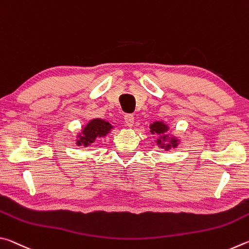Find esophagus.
<instances>
[{
	"label": "esophagus",
	"mask_w": 249,
	"mask_h": 249,
	"mask_svg": "<svg viewBox=\"0 0 249 249\" xmlns=\"http://www.w3.org/2000/svg\"><path fill=\"white\" fill-rule=\"evenodd\" d=\"M124 121H125L126 126H128V127H132V126L134 125V115H132V114H125Z\"/></svg>",
	"instance_id": "obj_1"
}]
</instances>
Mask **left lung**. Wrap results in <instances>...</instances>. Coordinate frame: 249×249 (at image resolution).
Wrapping results in <instances>:
<instances>
[{
  "instance_id": "8db88e82",
  "label": "left lung",
  "mask_w": 249,
  "mask_h": 249,
  "mask_svg": "<svg viewBox=\"0 0 249 249\" xmlns=\"http://www.w3.org/2000/svg\"><path fill=\"white\" fill-rule=\"evenodd\" d=\"M150 133L158 135L157 145L160 148H163L165 150H169L171 148H176L179 145L180 141L175 136H170L168 132H169V126L163 123L162 121H156L153 124L149 125Z\"/></svg>"
}]
</instances>
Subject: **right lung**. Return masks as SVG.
Listing matches in <instances>:
<instances>
[{"label":"right lung","mask_w":249,"mask_h":249,"mask_svg":"<svg viewBox=\"0 0 249 249\" xmlns=\"http://www.w3.org/2000/svg\"><path fill=\"white\" fill-rule=\"evenodd\" d=\"M113 129V125L101 119H93L89 121L84 127L77 135V146L88 147L96 142L100 137H105Z\"/></svg>","instance_id":"obj_1"}]
</instances>
